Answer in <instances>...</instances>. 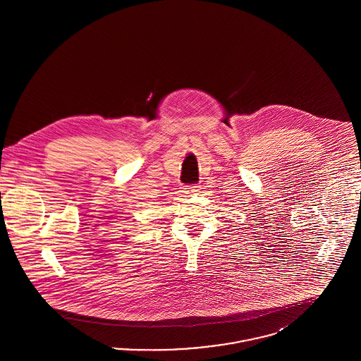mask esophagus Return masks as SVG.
I'll use <instances>...</instances> for the list:
<instances>
[{"label":"esophagus","mask_w":361,"mask_h":361,"mask_svg":"<svg viewBox=\"0 0 361 361\" xmlns=\"http://www.w3.org/2000/svg\"><path fill=\"white\" fill-rule=\"evenodd\" d=\"M197 192H199V187L197 185H190L188 188H185V193H188V195H195Z\"/></svg>","instance_id":"esophagus-1"}]
</instances>
